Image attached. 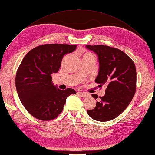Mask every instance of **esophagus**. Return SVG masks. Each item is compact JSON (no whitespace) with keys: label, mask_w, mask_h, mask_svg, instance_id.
<instances>
[{"label":"esophagus","mask_w":155,"mask_h":155,"mask_svg":"<svg viewBox=\"0 0 155 155\" xmlns=\"http://www.w3.org/2000/svg\"><path fill=\"white\" fill-rule=\"evenodd\" d=\"M78 94L80 95V96L82 97H87L88 96V94H86V93H84V92H78Z\"/></svg>","instance_id":"obj_1"}]
</instances>
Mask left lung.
Wrapping results in <instances>:
<instances>
[{
	"instance_id": "left-lung-1",
	"label": "left lung",
	"mask_w": 155,
	"mask_h": 155,
	"mask_svg": "<svg viewBox=\"0 0 155 155\" xmlns=\"http://www.w3.org/2000/svg\"><path fill=\"white\" fill-rule=\"evenodd\" d=\"M86 48L98 56L100 70L95 82L100 86H107L105 96L100 97L96 107L87 113L94 120H111L126 109L136 93V66L128 55L115 48L101 45ZM92 97H98L96 94Z\"/></svg>"
}]
</instances>
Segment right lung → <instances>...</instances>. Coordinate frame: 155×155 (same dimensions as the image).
Masks as SVG:
<instances>
[{"label":"right lung","mask_w":155,"mask_h":155,"mask_svg":"<svg viewBox=\"0 0 155 155\" xmlns=\"http://www.w3.org/2000/svg\"><path fill=\"white\" fill-rule=\"evenodd\" d=\"M77 45L46 44L34 48L23 58L15 76L19 100L33 117L49 121L59 116L67 97L76 94L71 88L61 90L54 86L51 74L58 73L65 55Z\"/></svg>","instance_id":"obj_1"}]
</instances>
